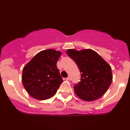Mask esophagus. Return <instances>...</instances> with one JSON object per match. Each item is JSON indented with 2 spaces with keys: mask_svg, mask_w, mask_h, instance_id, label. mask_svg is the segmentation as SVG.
<instances>
[{
  "mask_svg": "<svg viewBox=\"0 0 130 130\" xmlns=\"http://www.w3.org/2000/svg\"><path fill=\"white\" fill-rule=\"evenodd\" d=\"M66 80H71V78H70V77H67V78H66Z\"/></svg>",
  "mask_w": 130,
  "mask_h": 130,
  "instance_id": "obj_1",
  "label": "esophagus"
}]
</instances>
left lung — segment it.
<instances>
[{"mask_svg": "<svg viewBox=\"0 0 130 130\" xmlns=\"http://www.w3.org/2000/svg\"><path fill=\"white\" fill-rule=\"evenodd\" d=\"M67 53L75 61L81 73L80 81L74 87L76 94L85 101H95L104 96L112 80L110 65L91 49H69Z\"/></svg>", "mask_w": 130, "mask_h": 130, "instance_id": "8db88e82", "label": "left lung"}]
</instances>
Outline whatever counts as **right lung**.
Segmentation results:
<instances>
[{
	"label": "right lung",
	"mask_w": 130,
	"mask_h": 130,
	"mask_svg": "<svg viewBox=\"0 0 130 130\" xmlns=\"http://www.w3.org/2000/svg\"><path fill=\"white\" fill-rule=\"evenodd\" d=\"M60 56V51L43 50L24 67L22 80L31 97L42 101L50 99L56 93L63 82L56 65Z\"/></svg>",
	"instance_id": "1"
}]
</instances>
